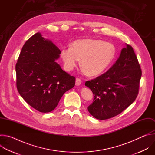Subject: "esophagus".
<instances>
[{
  "instance_id": "esophagus-1",
  "label": "esophagus",
  "mask_w": 155,
  "mask_h": 155,
  "mask_svg": "<svg viewBox=\"0 0 155 155\" xmlns=\"http://www.w3.org/2000/svg\"><path fill=\"white\" fill-rule=\"evenodd\" d=\"M81 80L80 78H77L75 81V85L79 86L81 84Z\"/></svg>"
}]
</instances>
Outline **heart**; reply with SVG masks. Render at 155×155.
Wrapping results in <instances>:
<instances>
[{"mask_svg": "<svg viewBox=\"0 0 155 155\" xmlns=\"http://www.w3.org/2000/svg\"><path fill=\"white\" fill-rule=\"evenodd\" d=\"M61 56L66 71H72L81 59L84 72L96 76L111 64L115 56V48L113 44L102 40L81 39L74 41L72 47H64Z\"/></svg>", "mask_w": 155, "mask_h": 155, "instance_id": "b5f03b06", "label": "heart"}]
</instances>
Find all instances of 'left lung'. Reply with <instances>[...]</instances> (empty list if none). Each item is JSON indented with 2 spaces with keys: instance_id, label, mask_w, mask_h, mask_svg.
Returning <instances> with one entry per match:
<instances>
[{
  "instance_id": "obj_1",
  "label": "left lung",
  "mask_w": 155,
  "mask_h": 155,
  "mask_svg": "<svg viewBox=\"0 0 155 155\" xmlns=\"http://www.w3.org/2000/svg\"><path fill=\"white\" fill-rule=\"evenodd\" d=\"M142 71L132 47L126 44L115 63L105 73L87 81L94 94L88 112L96 119L113 118L133 102L139 93Z\"/></svg>"
}]
</instances>
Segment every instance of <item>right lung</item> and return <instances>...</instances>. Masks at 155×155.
I'll use <instances>...</instances> for the list:
<instances>
[{"instance_id": "right-lung-1", "label": "right lung", "mask_w": 155, "mask_h": 155, "mask_svg": "<svg viewBox=\"0 0 155 155\" xmlns=\"http://www.w3.org/2000/svg\"><path fill=\"white\" fill-rule=\"evenodd\" d=\"M60 50L40 32L25 43L16 64V87L23 99L42 113L56 107L63 94L75 86V78L55 61Z\"/></svg>"}]
</instances>
